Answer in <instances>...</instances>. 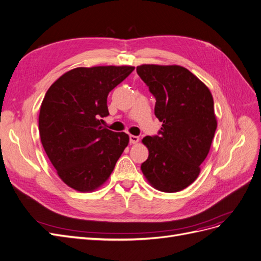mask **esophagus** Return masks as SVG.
<instances>
[{"label":"esophagus","mask_w":261,"mask_h":261,"mask_svg":"<svg viewBox=\"0 0 261 261\" xmlns=\"http://www.w3.org/2000/svg\"><path fill=\"white\" fill-rule=\"evenodd\" d=\"M139 141L138 136H134V135H129V142L130 143H137Z\"/></svg>","instance_id":"obj_1"}]
</instances>
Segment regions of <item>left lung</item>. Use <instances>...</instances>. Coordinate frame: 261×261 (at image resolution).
Listing matches in <instances>:
<instances>
[{
    "instance_id": "obj_1",
    "label": "left lung",
    "mask_w": 261,
    "mask_h": 261,
    "mask_svg": "<svg viewBox=\"0 0 261 261\" xmlns=\"http://www.w3.org/2000/svg\"><path fill=\"white\" fill-rule=\"evenodd\" d=\"M137 73L155 98L162 122L155 136L142 139L149 156L141 164L148 181L163 192L190 186L207 156L217 121L208 87L180 66L141 65Z\"/></svg>"
}]
</instances>
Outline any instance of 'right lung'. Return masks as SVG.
I'll return each mask as SVG.
<instances>
[{
    "label": "right lung",
    "instance_id": "right-lung-1",
    "mask_svg": "<svg viewBox=\"0 0 261 261\" xmlns=\"http://www.w3.org/2000/svg\"><path fill=\"white\" fill-rule=\"evenodd\" d=\"M134 67L75 68L45 94L39 116L43 148L66 185L88 192L103 185L129 137L101 126L109 115L107 97Z\"/></svg>",
    "mask_w": 261,
    "mask_h": 261
}]
</instances>
